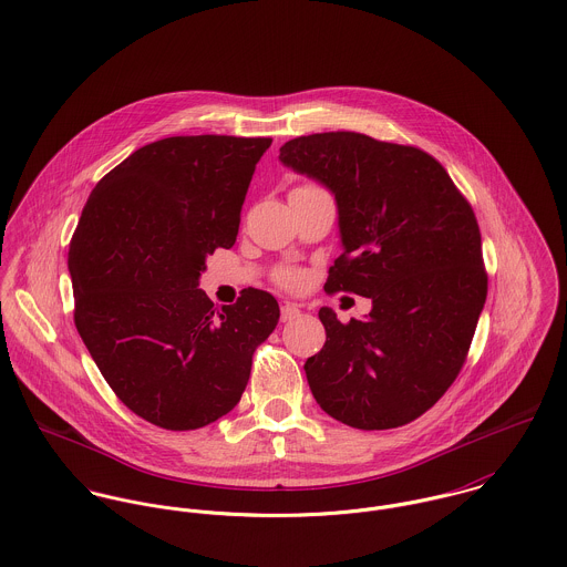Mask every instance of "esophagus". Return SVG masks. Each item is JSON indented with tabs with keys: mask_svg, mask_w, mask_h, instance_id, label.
<instances>
[{
	"mask_svg": "<svg viewBox=\"0 0 567 567\" xmlns=\"http://www.w3.org/2000/svg\"><path fill=\"white\" fill-rule=\"evenodd\" d=\"M299 317H301V310H299L295 303L281 306V321H284V323H290V321H295V319H299Z\"/></svg>",
	"mask_w": 567,
	"mask_h": 567,
	"instance_id": "obj_1",
	"label": "esophagus"
}]
</instances>
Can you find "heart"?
Wrapping results in <instances>:
<instances>
[{"label":"heart","instance_id":"b5f03b06","mask_svg":"<svg viewBox=\"0 0 567 567\" xmlns=\"http://www.w3.org/2000/svg\"><path fill=\"white\" fill-rule=\"evenodd\" d=\"M277 281L286 288H299L303 284V272L297 268H281L277 272Z\"/></svg>","mask_w":567,"mask_h":567}]
</instances>
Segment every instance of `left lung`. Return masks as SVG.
Here are the masks:
<instances>
[{
	"label": "left lung",
	"instance_id": "1",
	"mask_svg": "<svg viewBox=\"0 0 567 567\" xmlns=\"http://www.w3.org/2000/svg\"><path fill=\"white\" fill-rule=\"evenodd\" d=\"M279 159L336 196L344 250L324 292L373 301L364 321L349 323L321 308L327 340L303 367L310 391L351 427L405 425L454 384L485 308L476 214L414 146L336 131L286 142Z\"/></svg>",
	"mask_w": 567,
	"mask_h": 567
}]
</instances>
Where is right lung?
Instances as JSON below:
<instances>
[{
	"mask_svg": "<svg viewBox=\"0 0 567 567\" xmlns=\"http://www.w3.org/2000/svg\"><path fill=\"white\" fill-rule=\"evenodd\" d=\"M270 137L185 135L135 151L93 187L70 243L74 323L100 373L165 430L214 423L243 398L252 353L279 321L264 290L214 308L205 259L231 248Z\"/></svg>",
	"mask_w": 567,
	"mask_h": 567,
	"instance_id": "obj_1",
	"label": "right lung"
}]
</instances>
